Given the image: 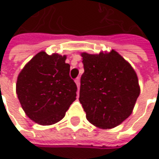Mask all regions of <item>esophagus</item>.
Returning a JSON list of instances; mask_svg holds the SVG:
<instances>
[{
  "instance_id": "esophagus-1",
  "label": "esophagus",
  "mask_w": 159,
  "mask_h": 159,
  "mask_svg": "<svg viewBox=\"0 0 159 159\" xmlns=\"http://www.w3.org/2000/svg\"><path fill=\"white\" fill-rule=\"evenodd\" d=\"M74 81H75V83H76V85H77L78 88H80V77L76 78Z\"/></svg>"
}]
</instances>
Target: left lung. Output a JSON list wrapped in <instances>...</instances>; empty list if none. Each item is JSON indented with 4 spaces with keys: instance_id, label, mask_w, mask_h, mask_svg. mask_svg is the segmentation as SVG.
I'll use <instances>...</instances> for the list:
<instances>
[{
    "instance_id": "8db88e82",
    "label": "left lung",
    "mask_w": 159,
    "mask_h": 159,
    "mask_svg": "<svg viewBox=\"0 0 159 159\" xmlns=\"http://www.w3.org/2000/svg\"><path fill=\"white\" fill-rule=\"evenodd\" d=\"M80 102L87 119L101 129H112L131 115L140 94L137 73L116 51L81 54Z\"/></svg>"
}]
</instances>
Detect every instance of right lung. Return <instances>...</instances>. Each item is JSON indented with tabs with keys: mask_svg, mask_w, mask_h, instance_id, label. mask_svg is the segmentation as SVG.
<instances>
[{
	"mask_svg": "<svg viewBox=\"0 0 159 159\" xmlns=\"http://www.w3.org/2000/svg\"><path fill=\"white\" fill-rule=\"evenodd\" d=\"M66 59V56L40 52L18 75L19 102L29 118L38 124L59 122L76 99L77 86Z\"/></svg>",
	"mask_w": 159,
	"mask_h": 159,
	"instance_id": "right-lung-1",
	"label": "right lung"
}]
</instances>
